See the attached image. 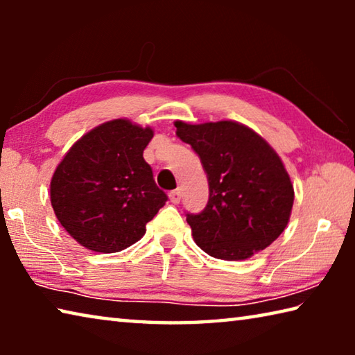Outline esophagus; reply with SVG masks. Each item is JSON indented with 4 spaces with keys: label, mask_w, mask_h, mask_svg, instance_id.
<instances>
[{
    "label": "esophagus",
    "mask_w": 355,
    "mask_h": 355,
    "mask_svg": "<svg viewBox=\"0 0 355 355\" xmlns=\"http://www.w3.org/2000/svg\"><path fill=\"white\" fill-rule=\"evenodd\" d=\"M169 199L172 203H177L180 202V199H182V192H180V189H175V191H171L169 192Z\"/></svg>",
    "instance_id": "34e87169"
}]
</instances>
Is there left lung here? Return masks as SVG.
Masks as SVG:
<instances>
[{
  "label": "left lung",
  "mask_w": 355,
  "mask_h": 355,
  "mask_svg": "<svg viewBox=\"0 0 355 355\" xmlns=\"http://www.w3.org/2000/svg\"><path fill=\"white\" fill-rule=\"evenodd\" d=\"M177 136L199 155L209 197L202 213L186 214L196 244L220 260H245L285 230L294 189L275 150L232 120L200 125L177 120Z\"/></svg>",
  "instance_id": "left-lung-1"
}]
</instances>
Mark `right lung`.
I'll return each instance as SVG.
<instances>
[{"label": "right lung", "mask_w": 355, "mask_h": 355, "mask_svg": "<svg viewBox=\"0 0 355 355\" xmlns=\"http://www.w3.org/2000/svg\"><path fill=\"white\" fill-rule=\"evenodd\" d=\"M152 137L150 127L110 120L78 139L58 164L51 207L83 248L103 254L127 249L164 207L166 192L142 156Z\"/></svg>", "instance_id": "right-lung-1"}]
</instances>
